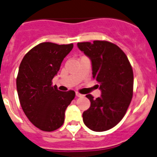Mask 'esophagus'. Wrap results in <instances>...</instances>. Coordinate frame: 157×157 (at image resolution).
I'll use <instances>...</instances> for the list:
<instances>
[{
    "label": "esophagus",
    "instance_id": "1",
    "mask_svg": "<svg viewBox=\"0 0 157 157\" xmlns=\"http://www.w3.org/2000/svg\"><path fill=\"white\" fill-rule=\"evenodd\" d=\"M76 96L78 97V98H82V97H83V95L81 94L78 93V92H76Z\"/></svg>",
    "mask_w": 157,
    "mask_h": 157
}]
</instances>
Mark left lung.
I'll return each mask as SVG.
<instances>
[{
  "label": "left lung",
  "mask_w": 157,
  "mask_h": 157,
  "mask_svg": "<svg viewBox=\"0 0 157 157\" xmlns=\"http://www.w3.org/2000/svg\"><path fill=\"white\" fill-rule=\"evenodd\" d=\"M89 57L93 78L98 82L100 98L86 95L90 107L83 113L86 126L95 132L113 128L122 119L133 95V71L128 57L118 45L108 41L78 42Z\"/></svg>",
  "instance_id": "obj_1"
}]
</instances>
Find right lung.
<instances>
[{"label":"right lung","mask_w":157,"mask_h":157,"mask_svg":"<svg viewBox=\"0 0 157 157\" xmlns=\"http://www.w3.org/2000/svg\"><path fill=\"white\" fill-rule=\"evenodd\" d=\"M73 47V43L42 42L25 54L19 67L16 79L19 101L29 121L42 131L52 132L62 126L66 109L75 97L74 90L62 92L52 85Z\"/></svg>","instance_id":"obj_1"}]
</instances>
